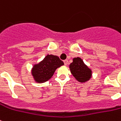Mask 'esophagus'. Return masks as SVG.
I'll list each match as a JSON object with an SVG mask.
<instances>
[{
  "instance_id": "obj_1",
  "label": "esophagus",
  "mask_w": 121,
  "mask_h": 121,
  "mask_svg": "<svg viewBox=\"0 0 121 121\" xmlns=\"http://www.w3.org/2000/svg\"><path fill=\"white\" fill-rule=\"evenodd\" d=\"M63 62H64V64L65 65H67L68 63V61L67 60H65L63 61Z\"/></svg>"
}]
</instances>
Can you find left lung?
I'll list each match as a JSON object with an SVG mask.
<instances>
[{"label":"left lung","instance_id":"1","mask_svg":"<svg viewBox=\"0 0 121 121\" xmlns=\"http://www.w3.org/2000/svg\"><path fill=\"white\" fill-rule=\"evenodd\" d=\"M70 72L78 82L85 83L92 77V71L80 57L73 58V62L69 66Z\"/></svg>","mask_w":121,"mask_h":121}]
</instances>
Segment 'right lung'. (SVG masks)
<instances>
[{"mask_svg": "<svg viewBox=\"0 0 121 121\" xmlns=\"http://www.w3.org/2000/svg\"><path fill=\"white\" fill-rule=\"evenodd\" d=\"M64 65V63L58 56L53 55H47L38 63L33 65L31 69V75L35 82L38 83L49 80L57 68Z\"/></svg>", "mask_w": 121, "mask_h": 121, "instance_id": "right-lung-1", "label": "right lung"}]
</instances>
